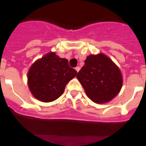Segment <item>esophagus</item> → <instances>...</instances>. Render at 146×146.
<instances>
[{
	"instance_id": "esophagus-1",
	"label": "esophagus",
	"mask_w": 146,
	"mask_h": 146,
	"mask_svg": "<svg viewBox=\"0 0 146 146\" xmlns=\"http://www.w3.org/2000/svg\"><path fill=\"white\" fill-rule=\"evenodd\" d=\"M75 70H76V71H77V72H79V70H80V67H76V68H75Z\"/></svg>"
}]
</instances>
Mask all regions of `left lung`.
I'll list each match as a JSON object with an SVG mask.
<instances>
[{
	"instance_id": "left-lung-1",
	"label": "left lung",
	"mask_w": 146,
	"mask_h": 146,
	"mask_svg": "<svg viewBox=\"0 0 146 146\" xmlns=\"http://www.w3.org/2000/svg\"><path fill=\"white\" fill-rule=\"evenodd\" d=\"M77 78L88 97L98 104L110 102L122 87L120 69L104 54L88 56Z\"/></svg>"
}]
</instances>
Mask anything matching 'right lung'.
Segmentation results:
<instances>
[{"mask_svg":"<svg viewBox=\"0 0 146 146\" xmlns=\"http://www.w3.org/2000/svg\"><path fill=\"white\" fill-rule=\"evenodd\" d=\"M76 74V70L69 66L67 59L50 52L31 65L27 74V84L35 98L50 102L64 93L66 85Z\"/></svg>","mask_w":146,"mask_h":146,"instance_id":"1","label":"right lung"}]
</instances>
